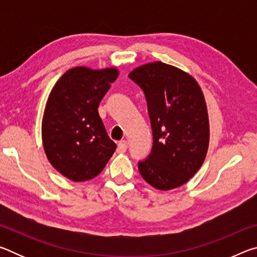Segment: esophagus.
<instances>
[{
	"instance_id": "34e87169",
	"label": "esophagus",
	"mask_w": 257,
	"mask_h": 257,
	"mask_svg": "<svg viewBox=\"0 0 257 257\" xmlns=\"http://www.w3.org/2000/svg\"><path fill=\"white\" fill-rule=\"evenodd\" d=\"M125 150H127V142H125V141L119 142L118 143V149H116L118 153H124Z\"/></svg>"
}]
</instances>
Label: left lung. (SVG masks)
I'll return each instance as SVG.
<instances>
[{
    "mask_svg": "<svg viewBox=\"0 0 257 257\" xmlns=\"http://www.w3.org/2000/svg\"><path fill=\"white\" fill-rule=\"evenodd\" d=\"M129 77L144 90L153 130V149L138 163L139 172L155 189L178 188L206 158L210 123L203 90L188 72L161 61L134 69Z\"/></svg>",
    "mask_w": 257,
    "mask_h": 257,
    "instance_id": "1",
    "label": "left lung"
}]
</instances>
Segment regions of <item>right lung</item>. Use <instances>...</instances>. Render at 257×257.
Listing matches in <instances>:
<instances>
[{"label": "right lung", "instance_id": "add662e5", "mask_svg": "<svg viewBox=\"0 0 257 257\" xmlns=\"http://www.w3.org/2000/svg\"><path fill=\"white\" fill-rule=\"evenodd\" d=\"M118 76L115 67H75L51 90L42 120L43 147L53 168L68 179H93L114 153L116 145L97 108Z\"/></svg>", "mask_w": 257, "mask_h": 257}]
</instances>
